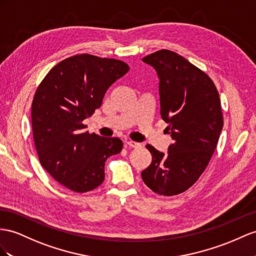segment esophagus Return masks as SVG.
I'll use <instances>...</instances> for the list:
<instances>
[{"label": "esophagus", "mask_w": 256, "mask_h": 256, "mask_svg": "<svg viewBox=\"0 0 256 256\" xmlns=\"http://www.w3.org/2000/svg\"><path fill=\"white\" fill-rule=\"evenodd\" d=\"M126 144L128 146H130V147H132V148H140V147H142V145L140 142H133V140H126Z\"/></svg>", "instance_id": "1"}]
</instances>
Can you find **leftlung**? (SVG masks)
<instances>
[{
    "instance_id": "1",
    "label": "left lung",
    "mask_w": 256,
    "mask_h": 256,
    "mask_svg": "<svg viewBox=\"0 0 256 256\" xmlns=\"http://www.w3.org/2000/svg\"><path fill=\"white\" fill-rule=\"evenodd\" d=\"M159 78L160 114L173 142L164 154L152 145L150 166L142 172L152 192L175 196L186 192L204 172L222 130L218 92L202 70L172 50L142 58Z\"/></svg>"
}]
</instances>
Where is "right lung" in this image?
I'll return each mask as SVG.
<instances>
[{
	"instance_id": "obj_1",
	"label": "right lung",
	"mask_w": 256,
	"mask_h": 256,
	"mask_svg": "<svg viewBox=\"0 0 256 256\" xmlns=\"http://www.w3.org/2000/svg\"><path fill=\"white\" fill-rule=\"evenodd\" d=\"M130 70L114 58L76 55L57 64L38 85L31 120L42 166L66 188L88 192L102 185L104 162L121 152L118 137L83 132L107 90Z\"/></svg>"
}]
</instances>
